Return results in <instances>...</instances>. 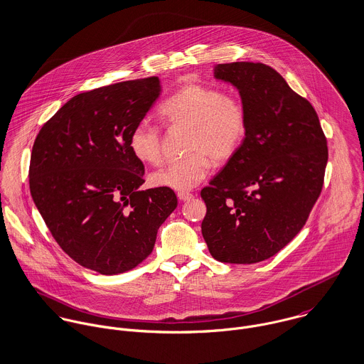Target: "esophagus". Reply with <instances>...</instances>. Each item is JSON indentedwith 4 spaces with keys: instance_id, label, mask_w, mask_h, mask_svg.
<instances>
[{
    "instance_id": "esophagus-1",
    "label": "esophagus",
    "mask_w": 364,
    "mask_h": 364,
    "mask_svg": "<svg viewBox=\"0 0 364 364\" xmlns=\"http://www.w3.org/2000/svg\"><path fill=\"white\" fill-rule=\"evenodd\" d=\"M193 198L192 193L189 192H178V199L182 200V202H186V200H191Z\"/></svg>"
}]
</instances>
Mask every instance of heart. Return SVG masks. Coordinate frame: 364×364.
I'll list each match as a JSON object with an SVG mask.
<instances>
[{
	"mask_svg": "<svg viewBox=\"0 0 364 364\" xmlns=\"http://www.w3.org/2000/svg\"><path fill=\"white\" fill-rule=\"evenodd\" d=\"M159 112L172 129L188 127V156L171 161L150 175L151 185L173 191H189L210 171V158L225 162L241 149L248 129L245 105L234 94L203 84H189L161 105ZM129 149L139 161L156 165L162 159L161 132L149 123L136 124Z\"/></svg>",
	"mask_w": 364,
	"mask_h": 364,
	"instance_id": "obj_1",
	"label": "heart"
}]
</instances>
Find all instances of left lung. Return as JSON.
Segmentation results:
<instances>
[{"instance_id":"8db88e82","label":"left lung","mask_w":364,"mask_h":364,"mask_svg":"<svg viewBox=\"0 0 364 364\" xmlns=\"http://www.w3.org/2000/svg\"><path fill=\"white\" fill-rule=\"evenodd\" d=\"M214 77L231 82L248 114L237 154L200 192L202 234L214 259L257 263L276 255L306 225L328 162L312 105L262 63H227Z\"/></svg>"}]
</instances>
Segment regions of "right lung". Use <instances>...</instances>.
<instances>
[{"label":"right lung","mask_w":364,"mask_h":364,"mask_svg":"<svg viewBox=\"0 0 364 364\" xmlns=\"http://www.w3.org/2000/svg\"><path fill=\"white\" fill-rule=\"evenodd\" d=\"M161 92L158 77L81 92L41 129L29 188L60 248L101 274L132 270L154 248L178 206L169 188L140 191L144 165L129 137Z\"/></svg>","instance_id":"right-lung-1"}]
</instances>
